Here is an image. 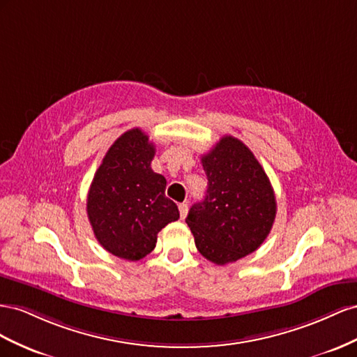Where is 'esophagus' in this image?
<instances>
[{
    "label": "esophagus",
    "mask_w": 357,
    "mask_h": 357,
    "mask_svg": "<svg viewBox=\"0 0 357 357\" xmlns=\"http://www.w3.org/2000/svg\"><path fill=\"white\" fill-rule=\"evenodd\" d=\"M179 213H181V218L182 220L187 217V213H188V205H187V203H181V205H179Z\"/></svg>",
    "instance_id": "obj_1"
}]
</instances>
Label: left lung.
Wrapping results in <instances>:
<instances>
[{
    "mask_svg": "<svg viewBox=\"0 0 357 357\" xmlns=\"http://www.w3.org/2000/svg\"><path fill=\"white\" fill-rule=\"evenodd\" d=\"M206 196L191 206L185 222L196 247L212 263L236 261L268 238L277 213L271 181L245 144L224 136L202 155Z\"/></svg>",
    "mask_w": 357,
    "mask_h": 357,
    "instance_id": "obj_1",
    "label": "left lung"
}]
</instances>
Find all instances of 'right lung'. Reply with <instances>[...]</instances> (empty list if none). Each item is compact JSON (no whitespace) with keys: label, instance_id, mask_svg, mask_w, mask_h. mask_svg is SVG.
Segmentation results:
<instances>
[{"label":"right lung","instance_id":"1","mask_svg":"<svg viewBox=\"0 0 357 357\" xmlns=\"http://www.w3.org/2000/svg\"><path fill=\"white\" fill-rule=\"evenodd\" d=\"M155 146L131 128L109 148L88 191L86 212L100 245L136 261L155 248L158 231L179 218L166 197V178L151 169Z\"/></svg>","mask_w":357,"mask_h":357}]
</instances>
